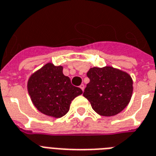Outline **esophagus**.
<instances>
[{
  "instance_id": "1",
  "label": "esophagus",
  "mask_w": 156,
  "mask_h": 156,
  "mask_svg": "<svg viewBox=\"0 0 156 156\" xmlns=\"http://www.w3.org/2000/svg\"><path fill=\"white\" fill-rule=\"evenodd\" d=\"M80 89H81L82 90L84 91V84H80Z\"/></svg>"
}]
</instances>
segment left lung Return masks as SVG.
<instances>
[{
	"mask_svg": "<svg viewBox=\"0 0 156 156\" xmlns=\"http://www.w3.org/2000/svg\"><path fill=\"white\" fill-rule=\"evenodd\" d=\"M87 76L90 81L83 95L98 114L115 115L127 107L133 94V80L128 73L112 67H93Z\"/></svg>",
	"mask_w": 156,
	"mask_h": 156,
	"instance_id": "left-lung-1",
	"label": "left lung"
}]
</instances>
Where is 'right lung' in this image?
<instances>
[{
    "label": "right lung",
    "mask_w": 156,
    "mask_h": 156,
    "mask_svg": "<svg viewBox=\"0 0 156 156\" xmlns=\"http://www.w3.org/2000/svg\"><path fill=\"white\" fill-rule=\"evenodd\" d=\"M27 90L37 110L49 116L60 118L69 111L71 102L83 93L72 85L62 73V67L47 63L31 76Z\"/></svg>",
    "instance_id": "1"
}]
</instances>
